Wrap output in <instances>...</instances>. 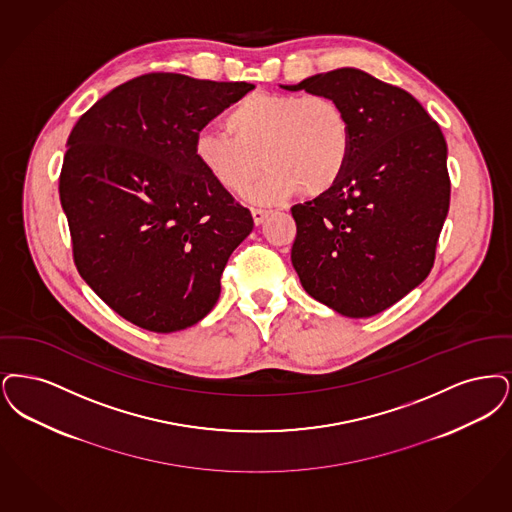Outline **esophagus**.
<instances>
[{"label":"esophagus","instance_id":"34e87169","mask_svg":"<svg viewBox=\"0 0 512 512\" xmlns=\"http://www.w3.org/2000/svg\"><path fill=\"white\" fill-rule=\"evenodd\" d=\"M267 216H269V210H266V208H252V218H254L256 225L264 223Z\"/></svg>","mask_w":512,"mask_h":512}]
</instances>
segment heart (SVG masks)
Segmentation results:
<instances>
[{"instance_id":"1","label":"heart","mask_w":512,"mask_h":512,"mask_svg":"<svg viewBox=\"0 0 512 512\" xmlns=\"http://www.w3.org/2000/svg\"><path fill=\"white\" fill-rule=\"evenodd\" d=\"M225 124L231 136L200 130L193 153L202 172L227 193H245L260 176L262 164L269 172L250 191L256 202H279L296 191L319 197L346 170L350 120L327 95L258 91L237 103Z\"/></svg>"}]
</instances>
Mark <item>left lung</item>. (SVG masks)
Here are the masks:
<instances>
[{"mask_svg": "<svg viewBox=\"0 0 512 512\" xmlns=\"http://www.w3.org/2000/svg\"><path fill=\"white\" fill-rule=\"evenodd\" d=\"M283 89L331 97L352 130L342 178L290 208L292 266L306 292L334 312H384L434 266L451 193L444 134L411 93L357 68Z\"/></svg>", "mask_w": 512, "mask_h": 512, "instance_id": "1", "label": "left lung"}]
</instances>
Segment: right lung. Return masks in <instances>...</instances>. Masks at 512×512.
I'll use <instances>...</instances> for the list:
<instances>
[{"label":"right lung","mask_w":512,"mask_h":512,"mask_svg":"<svg viewBox=\"0 0 512 512\" xmlns=\"http://www.w3.org/2000/svg\"><path fill=\"white\" fill-rule=\"evenodd\" d=\"M254 89L151 72L112 89L68 135L59 197L78 273L118 315L153 333L214 308L250 210L208 178L195 135Z\"/></svg>","instance_id":"1"}]
</instances>
